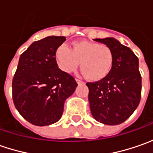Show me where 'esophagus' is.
Segmentation results:
<instances>
[{"mask_svg": "<svg viewBox=\"0 0 153 153\" xmlns=\"http://www.w3.org/2000/svg\"><path fill=\"white\" fill-rule=\"evenodd\" d=\"M76 82L78 84H80V83H83V82H82V81H81V80H79V79H76Z\"/></svg>", "mask_w": 153, "mask_h": 153, "instance_id": "1", "label": "esophagus"}]
</instances>
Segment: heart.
Returning a JSON list of instances; mask_svg holds the SVG:
<instances>
[{
  "instance_id": "b5f03b06",
  "label": "heart",
  "mask_w": 153,
  "mask_h": 153,
  "mask_svg": "<svg viewBox=\"0 0 153 153\" xmlns=\"http://www.w3.org/2000/svg\"><path fill=\"white\" fill-rule=\"evenodd\" d=\"M55 59L59 68L65 73L75 71L80 65L86 78L91 82L105 78L114 61L113 53L108 46L86 40L73 42L71 49L66 45H60L56 49Z\"/></svg>"
}]
</instances>
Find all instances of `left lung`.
<instances>
[{
    "label": "left lung",
    "instance_id": "1",
    "mask_svg": "<svg viewBox=\"0 0 153 153\" xmlns=\"http://www.w3.org/2000/svg\"><path fill=\"white\" fill-rule=\"evenodd\" d=\"M111 49L112 70L101 81L88 82V101L94 119L106 125L126 121L138 107L141 95L139 59L133 51L112 37L94 39Z\"/></svg>",
    "mask_w": 153,
    "mask_h": 153
}]
</instances>
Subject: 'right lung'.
I'll use <instances>...</instances> for the list:
<instances>
[{
	"label": "right lung",
	"instance_id": "obj_1",
	"mask_svg": "<svg viewBox=\"0 0 153 153\" xmlns=\"http://www.w3.org/2000/svg\"><path fill=\"white\" fill-rule=\"evenodd\" d=\"M65 36H51L34 42L19 57L13 79L16 109L29 123L47 126L60 119L65 100L77 83L57 65L55 52Z\"/></svg>",
	"mask_w": 153,
	"mask_h": 153
}]
</instances>
